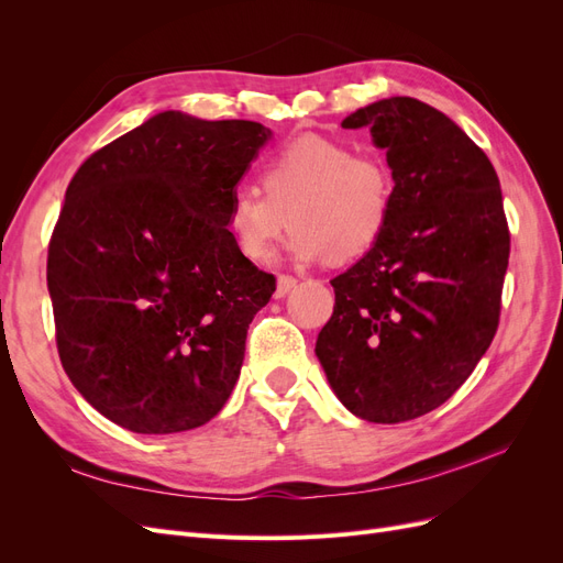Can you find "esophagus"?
Masks as SVG:
<instances>
[{"mask_svg":"<svg viewBox=\"0 0 563 563\" xmlns=\"http://www.w3.org/2000/svg\"><path fill=\"white\" fill-rule=\"evenodd\" d=\"M298 286V279L291 277V275H279L277 279V291H275V298H284L294 291V288Z\"/></svg>","mask_w":563,"mask_h":563,"instance_id":"esophagus-1","label":"esophagus"}]
</instances>
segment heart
<instances>
[{
  "mask_svg": "<svg viewBox=\"0 0 563 563\" xmlns=\"http://www.w3.org/2000/svg\"><path fill=\"white\" fill-rule=\"evenodd\" d=\"M261 187H236L225 211L228 234L253 263L272 258L291 223L298 261L360 258L385 236L397 199L380 155L321 135L279 147L261 168Z\"/></svg>",
  "mask_w": 563,
  "mask_h": 563,
  "instance_id": "heart-1",
  "label": "heart"
}]
</instances>
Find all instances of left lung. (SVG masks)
Wrapping results in <instances>:
<instances>
[{"label": "left lung", "mask_w": 563, "mask_h": 563, "mask_svg": "<svg viewBox=\"0 0 563 563\" xmlns=\"http://www.w3.org/2000/svg\"><path fill=\"white\" fill-rule=\"evenodd\" d=\"M387 152L397 199L376 249L331 279L323 373L368 422L420 418L453 397L500 321L509 228L496 168L455 122L395 96L343 119Z\"/></svg>", "instance_id": "1"}]
</instances>
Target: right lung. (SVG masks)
<instances>
[{
	"instance_id": "1",
	"label": "right lung",
	"mask_w": 563,
	"mask_h": 563,
	"mask_svg": "<svg viewBox=\"0 0 563 563\" xmlns=\"http://www.w3.org/2000/svg\"><path fill=\"white\" fill-rule=\"evenodd\" d=\"M269 135L168 110L67 185L46 261L56 345L79 395L119 428L185 432L230 399L277 279L236 251L225 211Z\"/></svg>"
}]
</instances>
